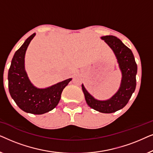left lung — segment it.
Wrapping results in <instances>:
<instances>
[{
  "mask_svg": "<svg viewBox=\"0 0 153 153\" xmlns=\"http://www.w3.org/2000/svg\"><path fill=\"white\" fill-rule=\"evenodd\" d=\"M109 46L116 56L119 68L122 74L120 88L111 97L106 100L95 99L90 94L83 84L82 91L85 102L90 107L104 114H111L123 108L129 102L136 88V75L137 65L132 52L120 39L113 35L101 37Z\"/></svg>",
  "mask_w": 153,
  "mask_h": 153,
  "instance_id": "left-lung-1",
  "label": "left lung"
}]
</instances>
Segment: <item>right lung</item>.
I'll return each mask as SVG.
<instances>
[{"mask_svg":"<svg viewBox=\"0 0 153 153\" xmlns=\"http://www.w3.org/2000/svg\"><path fill=\"white\" fill-rule=\"evenodd\" d=\"M35 35L33 33L28 37L15 52L7 79L10 94L16 105L25 112L40 115L53 110L58 105L62 91L72 78L45 88H39L31 83L25 70V55Z\"/></svg>","mask_w":153,"mask_h":153,"instance_id":"1","label":"right lung"}]
</instances>
